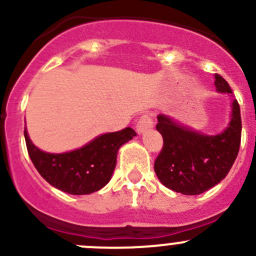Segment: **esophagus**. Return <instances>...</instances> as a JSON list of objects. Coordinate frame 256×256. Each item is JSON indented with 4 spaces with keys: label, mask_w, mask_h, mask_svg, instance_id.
<instances>
[{
    "label": "esophagus",
    "mask_w": 256,
    "mask_h": 256,
    "mask_svg": "<svg viewBox=\"0 0 256 256\" xmlns=\"http://www.w3.org/2000/svg\"><path fill=\"white\" fill-rule=\"evenodd\" d=\"M154 126V121H152L151 116L144 114L140 118V120L138 121V125H136V128H138V134H142L146 130H150V128Z\"/></svg>",
    "instance_id": "esophagus-1"
}]
</instances>
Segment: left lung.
I'll list each match as a JSON object with an SVG mask.
<instances>
[{"label":"left lung","mask_w":256,"mask_h":256,"mask_svg":"<svg viewBox=\"0 0 256 256\" xmlns=\"http://www.w3.org/2000/svg\"><path fill=\"white\" fill-rule=\"evenodd\" d=\"M214 78L216 92L233 94L224 78L219 74ZM157 120L164 147L154 161V172L162 184L177 193L196 196L226 178L238 156L242 138L240 108L236 99L228 126L216 135H206L162 114Z\"/></svg>","instance_id":"left-lung-1"}]
</instances>
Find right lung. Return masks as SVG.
<instances>
[{
    "instance_id": "1",
    "label": "right lung",
    "mask_w": 256,
    "mask_h": 256,
    "mask_svg": "<svg viewBox=\"0 0 256 256\" xmlns=\"http://www.w3.org/2000/svg\"><path fill=\"white\" fill-rule=\"evenodd\" d=\"M136 136L131 128L98 136L85 146L64 154H49L34 146L24 128L28 154L40 174L69 194H90L109 183L118 148Z\"/></svg>"
}]
</instances>
